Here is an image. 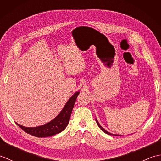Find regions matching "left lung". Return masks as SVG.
I'll list each match as a JSON object with an SVG mask.
<instances>
[{
  "label": "left lung",
  "mask_w": 161,
  "mask_h": 161,
  "mask_svg": "<svg viewBox=\"0 0 161 161\" xmlns=\"http://www.w3.org/2000/svg\"><path fill=\"white\" fill-rule=\"evenodd\" d=\"M95 120H96V122H97V125H98V126L99 127H100V129L102 130V131L103 132H104L105 133H107V134H108V135H112V136H122V135H117V134H113V133H111L110 132H108L107 130H105L103 127H102V126L100 125V123L98 122V121H97V119H95Z\"/></svg>",
  "instance_id": "8db88e82"
}]
</instances>
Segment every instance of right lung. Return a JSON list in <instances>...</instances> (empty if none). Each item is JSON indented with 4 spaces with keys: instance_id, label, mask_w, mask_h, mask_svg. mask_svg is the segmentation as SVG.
Segmentation results:
<instances>
[{
    "instance_id": "1",
    "label": "right lung",
    "mask_w": 161,
    "mask_h": 161,
    "mask_svg": "<svg viewBox=\"0 0 161 161\" xmlns=\"http://www.w3.org/2000/svg\"><path fill=\"white\" fill-rule=\"evenodd\" d=\"M79 93H80V91L75 92L68 100L59 114L46 124L36 126V127H26V126L20 125L18 123H16V125L24 131L38 138L49 137V136L59 133L63 131L68 125L71 113Z\"/></svg>"
}]
</instances>
